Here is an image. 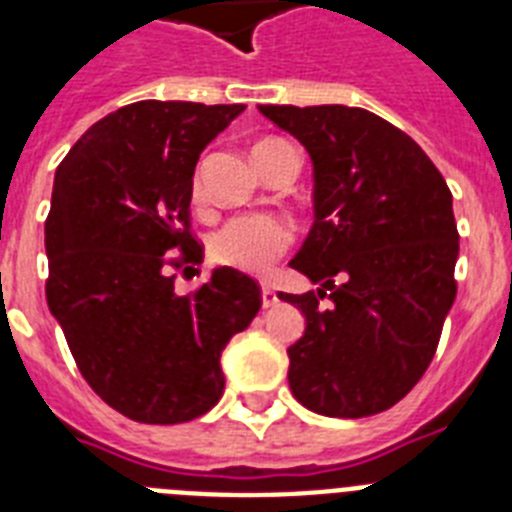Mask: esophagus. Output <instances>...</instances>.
Masks as SVG:
<instances>
[{
	"mask_svg": "<svg viewBox=\"0 0 512 512\" xmlns=\"http://www.w3.org/2000/svg\"><path fill=\"white\" fill-rule=\"evenodd\" d=\"M279 302V297H277V292H274V289L269 287V284H264V287H261V305L264 307H274Z\"/></svg>",
	"mask_w": 512,
	"mask_h": 512,
	"instance_id": "34e87169",
	"label": "esophagus"
}]
</instances>
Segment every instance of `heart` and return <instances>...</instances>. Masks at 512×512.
Listing matches in <instances>:
<instances>
[{"label": "heart", "instance_id": "b5f03b06", "mask_svg": "<svg viewBox=\"0 0 512 512\" xmlns=\"http://www.w3.org/2000/svg\"><path fill=\"white\" fill-rule=\"evenodd\" d=\"M194 200H200L202 179L194 176ZM292 241V228L274 215H238L223 225L210 238V259L220 266L264 274L271 264L287 251Z\"/></svg>", "mask_w": 512, "mask_h": 512}]
</instances>
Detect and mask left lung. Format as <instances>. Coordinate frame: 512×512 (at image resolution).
I'll return each instance as SVG.
<instances>
[{
	"label": "left lung",
	"mask_w": 512,
	"mask_h": 512,
	"mask_svg": "<svg viewBox=\"0 0 512 512\" xmlns=\"http://www.w3.org/2000/svg\"><path fill=\"white\" fill-rule=\"evenodd\" d=\"M312 161V228L292 269L318 295L287 348L289 390L328 418L382 413L423 377L456 300L454 200L423 148L392 122L346 104H259ZM330 291L331 305L319 300Z\"/></svg>",
	"instance_id": "left-lung-1"
}]
</instances>
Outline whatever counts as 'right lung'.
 <instances>
[{"label": "right lung", "instance_id": "add662e5", "mask_svg": "<svg viewBox=\"0 0 512 512\" xmlns=\"http://www.w3.org/2000/svg\"><path fill=\"white\" fill-rule=\"evenodd\" d=\"M243 110L133 102L94 122L56 169L48 310L81 377L138 423H187L215 408L223 348L261 307L259 284L230 266L212 269L194 295H176L166 256L179 248L182 261L202 264L189 233L194 166Z\"/></svg>", "mask_w": 512, "mask_h": 512}]
</instances>
